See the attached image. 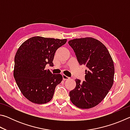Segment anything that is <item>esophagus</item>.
<instances>
[{"instance_id":"esophagus-1","label":"esophagus","mask_w":130,"mask_h":130,"mask_svg":"<svg viewBox=\"0 0 130 130\" xmlns=\"http://www.w3.org/2000/svg\"><path fill=\"white\" fill-rule=\"evenodd\" d=\"M62 77H63V80H68V79L69 78V77L67 76L66 75H65V74H62Z\"/></svg>"}]
</instances>
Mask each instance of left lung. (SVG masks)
Listing matches in <instances>:
<instances>
[{"label": "left lung", "instance_id": "1", "mask_svg": "<svg viewBox=\"0 0 130 130\" xmlns=\"http://www.w3.org/2000/svg\"><path fill=\"white\" fill-rule=\"evenodd\" d=\"M79 64L85 65V80L76 79V86L70 91V99L76 107L89 109L104 99L113 83L115 68L108 50L100 41L91 37L68 42Z\"/></svg>", "mask_w": 130, "mask_h": 130}]
</instances>
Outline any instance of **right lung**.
<instances>
[{"mask_svg": "<svg viewBox=\"0 0 130 130\" xmlns=\"http://www.w3.org/2000/svg\"><path fill=\"white\" fill-rule=\"evenodd\" d=\"M67 41L33 37L24 42L18 49L14 77L22 93L31 102L41 104L52 100L62 76L52 74L45 67L47 63L53 66L55 53Z\"/></svg>", "mask_w": 130, "mask_h": 130, "instance_id": "1", "label": "right lung"}]
</instances>
